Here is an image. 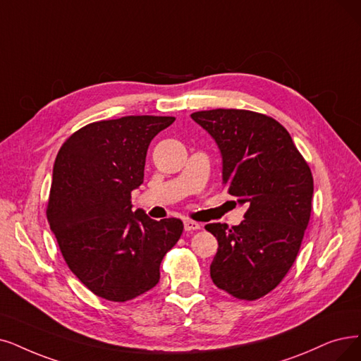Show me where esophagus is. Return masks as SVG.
Segmentation results:
<instances>
[{
	"label": "esophagus",
	"mask_w": 361,
	"mask_h": 361,
	"mask_svg": "<svg viewBox=\"0 0 361 361\" xmlns=\"http://www.w3.org/2000/svg\"><path fill=\"white\" fill-rule=\"evenodd\" d=\"M183 225H185V231H197L201 228V225L198 222H194L191 219H185Z\"/></svg>",
	"instance_id": "1"
}]
</instances>
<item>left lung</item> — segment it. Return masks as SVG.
Wrapping results in <instances>:
<instances>
[{"mask_svg": "<svg viewBox=\"0 0 361 361\" xmlns=\"http://www.w3.org/2000/svg\"><path fill=\"white\" fill-rule=\"evenodd\" d=\"M191 118L218 143L228 192L247 206L240 225H206L219 244L210 277L231 296L259 299L281 283L300 249L312 207L310 166L268 115L210 109Z\"/></svg>", "mask_w": 361, "mask_h": 361, "instance_id": "1", "label": "left lung"}]
</instances>
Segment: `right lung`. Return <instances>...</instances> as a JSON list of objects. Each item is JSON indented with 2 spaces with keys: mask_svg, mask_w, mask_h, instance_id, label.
<instances>
[{
  "mask_svg": "<svg viewBox=\"0 0 361 361\" xmlns=\"http://www.w3.org/2000/svg\"><path fill=\"white\" fill-rule=\"evenodd\" d=\"M175 117L128 115L96 121L57 152L47 219L69 269L96 296L126 302L160 280L164 255L182 235L180 219L132 210L151 140Z\"/></svg>",
  "mask_w": 361,
  "mask_h": 361,
  "instance_id": "1",
  "label": "right lung"
}]
</instances>
